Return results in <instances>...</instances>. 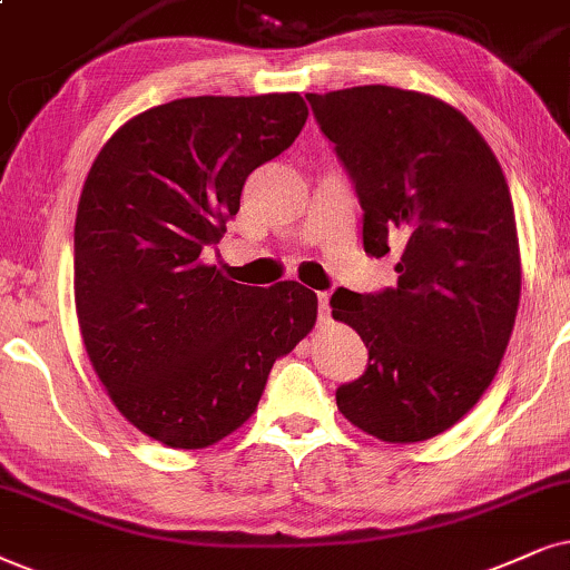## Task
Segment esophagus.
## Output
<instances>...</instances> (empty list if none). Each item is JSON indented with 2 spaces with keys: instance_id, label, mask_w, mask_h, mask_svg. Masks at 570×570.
Segmentation results:
<instances>
[{
  "instance_id": "obj_1",
  "label": "esophagus",
  "mask_w": 570,
  "mask_h": 570,
  "mask_svg": "<svg viewBox=\"0 0 570 570\" xmlns=\"http://www.w3.org/2000/svg\"><path fill=\"white\" fill-rule=\"evenodd\" d=\"M331 321V307H328V292H318V323L326 326Z\"/></svg>"
}]
</instances>
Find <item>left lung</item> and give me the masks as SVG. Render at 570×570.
<instances>
[{
    "mask_svg": "<svg viewBox=\"0 0 570 570\" xmlns=\"http://www.w3.org/2000/svg\"><path fill=\"white\" fill-rule=\"evenodd\" d=\"M363 207V247L397 255V289H336L334 318L368 347L336 389L352 426L389 444L452 429L505 355L521 299L515 213L500 163L463 112L394 86L307 94Z\"/></svg>",
    "mask_w": 570,
    "mask_h": 570,
    "instance_id": "1",
    "label": "left lung"
}]
</instances>
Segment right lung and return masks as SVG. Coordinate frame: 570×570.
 <instances>
[{"label": "right lung", "mask_w": 570, "mask_h": 570, "mask_svg": "<svg viewBox=\"0 0 570 570\" xmlns=\"http://www.w3.org/2000/svg\"><path fill=\"white\" fill-rule=\"evenodd\" d=\"M299 94L186 97L115 131L76 213V315L112 405L173 450H202L257 410L273 363L318 318L297 281L244 286L202 261L242 186L292 147Z\"/></svg>", "instance_id": "right-lung-1"}]
</instances>
